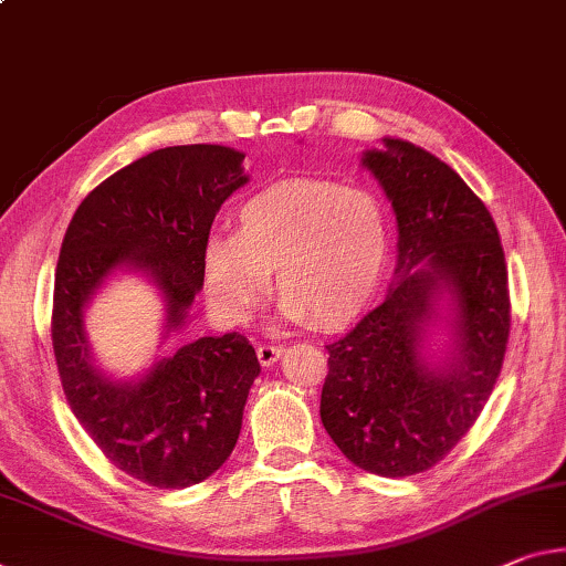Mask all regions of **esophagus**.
Instances as JSON below:
<instances>
[{
  "mask_svg": "<svg viewBox=\"0 0 566 566\" xmlns=\"http://www.w3.org/2000/svg\"><path fill=\"white\" fill-rule=\"evenodd\" d=\"M282 355H284V347H280V345H259L256 347V357L264 367H272Z\"/></svg>",
  "mask_w": 566,
  "mask_h": 566,
  "instance_id": "1",
  "label": "esophagus"
}]
</instances>
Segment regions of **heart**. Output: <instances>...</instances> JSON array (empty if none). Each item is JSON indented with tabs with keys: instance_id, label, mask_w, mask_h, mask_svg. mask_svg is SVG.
<instances>
[{
	"instance_id": "obj_1",
	"label": "heart",
	"mask_w": 566,
	"mask_h": 566,
	"mask_svg": "<svg viewBox=\"0 0 566 566\" xmlns=\"http://www.w3.org/2000/svg\"><path fill=\"white\" fill-rule=\"evenodd\" d=\"M388 251V213L378 196L322 178H286L239 206L234 237L209 239L206 294L223 325H244L274 274L284 322L339 329L373 302Z\"/></svg>"
}]
</instances>
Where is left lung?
Wrapping results in <instances>:
<instances>
[{
	"label": "left lung",
	"mask_w": 566,
	"mask_h": 566,
	"mask_svg": "<svg viewBox=\"0 0 566 566\" xmlns=\"http://www.w3.org/2000/svg\"><path fill=\"white\" fill-rule=\"evenodd\" d=\"M360 164L396 213L398 259L380 307L327 345L319 418L355 465L402 479L441 461L486 406L509 280L496 223L451 166L402 138Z\"/></svg>",
	"instance_id": "8db88e82"
}]
</instances>
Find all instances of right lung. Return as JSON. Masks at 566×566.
<instances>
[{
    "mask_svg": "<svg viewBox=\"0 0 566 566\" xmlns=\"http://www.w3.org/2000/svg\"><path fill=\"white\" fill-rule=\"evenodd\" d=\"M244 184L237 148H160L90 191L62 239L52 302L62 390L93 443L150 486L186 489L221 469L262 367L247 337L229 332L166 349L143 373L118 378L97 363L87 310L115 276H143L164 302V349L203 290L211 223Z\"/></svg>",
    "mask_w": 566,
    "mask_h": 566,
    "instance_id": "1",
    "label": "right lung"
}]
</instances>
